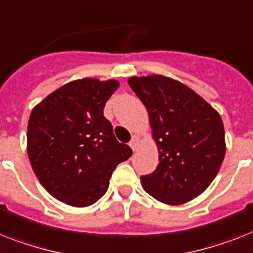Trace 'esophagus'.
<instances>
[{
  "label": "esophagus",
  "instance_id": "1",
  "mask_svg": "<svg viewBox=\"0 0 253 253\" xmlns=\"http://www.w3.org/2000/svg\"><path fill=\"white\" fill-rule=\"evenodd\" d=\"M139 143H140V136H137V135H133L132 139H131V141H130L131 149L136 150L137 146H139Z\"/></svg>",
  "mask_w": 253,
  "mask_h": 253
}]
</instances>
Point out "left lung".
I'll list each match as a JSON object with an SVG mask.
<instances>
[{
	"instance_id": "left-lung-1",
	"label": "left lung",
	"mask_w": 253,
	"mask_h": 253,
	"mask_svg": "<svg viewBox=\"0 0 253 253\" xmlns=\"http://www.w3.org/2000/svg\"><path fill=\"white\" fill-rule=\"evenodd\" d=\"M127 82L148 110L158 148L156 171L140 177L144 190L169 206L192 201L209 188L224 161L221 117L192 88L166 76Z\"/></svg>"
}]
</instances>
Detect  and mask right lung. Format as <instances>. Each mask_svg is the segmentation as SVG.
<instances>
[{
  "label": "right lung",
  "instance_id": "1",
  "mask_svg": "<svg viewBox=\"0 0 253 253\" xmlns=\"http://www.w3.org/2000/svg\"><path fill=\"white\" fill-rule=\"evenodd\" d=\"M120 87L116 80L68 82L38 103L29 117L31 166L54 198L73 207L94 205L105 194L120 162L131 157L104 117V105Z\"/></svg>",
  "mask_w": 253,
  "mask_h": 253
}]
</instances>
